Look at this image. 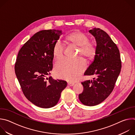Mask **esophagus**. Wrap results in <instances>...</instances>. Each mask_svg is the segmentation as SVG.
<instances>
[{
  "mask_svg": "<svg viewBox=\"0 0 135 135\" xmlns=\"http://www.w3.org/2000/svg\"><path fill=\"white\" fill-rule=\"evenodd\" d=\"M68 85L69 86H73V85H74V83L69 82V83H68Z\"/></svg>",
  "mask_w": 135,
  "mask_h": 135,
  "instance_id": "1",
  "label": "esophagus"
}]
</instances>
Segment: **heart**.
<instances>
[{
    "label": "heart",
    "instance_id": "obj_1",
    "mask_svg": "<svg viewBox=\"0 0 135 135\" xmlns=\"http://www.w3.org/2000/svg\"><path fill=\"white\" fill-rule=\"evenodd\" d=\"M67 40L71 43L80 46V55L87 58H91L95 55V45L89 42V37L85 33L80 31L73 32L68 36ZM64 49V45L61 42L58 41L55 44L53 54L56 60H59L62 57ZM86 67V61L81 57L76 59L64 58L56 63L55 74L57 78L69 82H74L79 78Z\"/></svg>",
    "mask_w": 135,
    "mask_h": 135
}]
</instances>
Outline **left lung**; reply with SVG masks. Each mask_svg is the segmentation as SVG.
I'll use <instances>...</instances> for the list:
<instances>
[{
	"label": "left lung",
	"instance_id": "1",
	"mask_svg": "<svg viewBox=\"0 0 135 135\" xmlns=\"http://www.w3.org/2000/svg\"><path fill=\"white\" fill-rule=\"evenodd\" d=\"M89 32L96 41L94 60L84 73V75H94L93 80L82 83L83 91L79 94L81 102L86 106L98 105L112 92L120 73L121 61L119 50L109 35L99 28Z\"/></svg>",
	"mask_w": 135,
	"mask_h": 135
}]
</instances>
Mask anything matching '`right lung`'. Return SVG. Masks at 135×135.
I'll return each instance as SVG.
<instances>
[{
	"mask_svg": "<svg viewBox=\"0 0 135 135\" xmlns=\"http://www.w3.org/2000/svg\"><path fill=\"white\" fill-rule=\"evenodd\" d=\"M61 35L62 30L55 29L38 31L17 54L15 72L22 90L28 100L41 108L54 106L67 86L65 81L46 78L53 68L54 46Z\"/></svg>",
	"mask_w": 135,
	"mask_h": 135,
	"instance_id": "add662e5",
	"label": "right lung"
}]
</instances>
